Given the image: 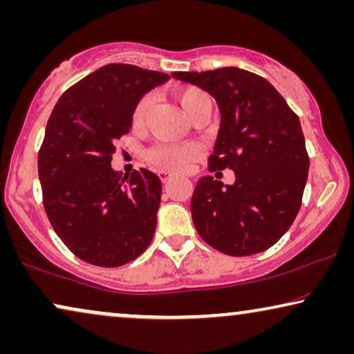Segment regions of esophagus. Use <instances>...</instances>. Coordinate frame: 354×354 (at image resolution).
Masks as SVG:
<instances>
[{
    "label": "esophagus",
    "mask_w": 354,
    "mask_h": 354,
    "mask_svg": "<svg viewBox=\"0 0 354 354\" xmlns=\"http://www.w3.org/2000/svg\"><path fill=\"white\" fill-rule=\"evenodd\" d=\"M159 177H161V180H162V182H167L169 178L172 177V174H171V172H167V171H161V172H159Z\"/></svg>",
    "instance_id": "34e87169"
}]
</instances>
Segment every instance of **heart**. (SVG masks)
Instances as JSON below:
<instances>
[{"label":"heart","mask_w":354,"mask_h":354,"mask_svg":"<svg viewBox=\"0 0 354 354\" xmlns=\"http://www.w3.org/2000/svg\"><path fill=\"white\" fill-rule=\"evenodd\" d=\"M178 103H180L182 109L188 114V118H192L198 109L201 108L205 103H209V98L205 91L195 86H187L178 91L177 95ZM151 104V98L145 96L135 104L132 111V127L133 129H142L147 119V113ZM198 156V148L195 145L190 143H159L156 147H153L148 151V159L153 166H156L161 171H174V172H182L190 166L192 161H195Z\"/></svg>","instance_id":"b5f03b06"}]
</instances>
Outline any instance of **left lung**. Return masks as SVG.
Returning a JSON list of instances; mask_svg holds the SVG:
<instances>
[{
  "label": "left lung",
  "mask_w": 354,
  "mask_h": 354,
  "mask_svg": "<svg viewBox=\"0 0 354 354\" xmlns=\"http://www.w3.org/2000/svg\"><path fill=\"white\" fill-rule=\"evenodd\" d=\"M172 77L216 100L221 127L209 171L235 172L234 185L211 176L198 180L190 205L198 234L229 256L266 251L301 206L309 158L298 115L268 80L239 67Z\"/></svg>",
  "instance_id": "1"
}]
</instances>
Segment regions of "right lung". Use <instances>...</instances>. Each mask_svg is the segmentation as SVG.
<instances>
[{
	"label": "right lung",
	"mask_w": 354,
	"mask_h": 354,
	"mask_svg": "<svg viewBox=\"0 0 354 354\" xmlns=\"http://www.w3.org/2000/svg\"><path fill=\"white\" fill-rule=\"evenodd\" d=\"M167 74L106 64L64 91L38 153L43 206L77 258L118 268L151 243L161 178L148 169L124 178L111 167L115 143L132 129V111Z\"/></svg>",
	"instance_id": "right-lung-1"
}]
</instances>
